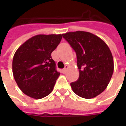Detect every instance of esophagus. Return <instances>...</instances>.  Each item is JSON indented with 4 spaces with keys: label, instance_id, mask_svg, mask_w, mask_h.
<instances>
[{
    "label": "esophagus",
    "instance_id": "esophagus-1",
    "mask_svg": "<svg viewBox=\"0 0 126 126\" xmlns=\"http://www.w3.org/2000/svg\"><path fill=\"white\" fill-rule=\"evenodd\" d=\"M69 65H65V68H64V69H63V73H66V71H67V69H69Z\"/></svg>",
    "mask_w": 126,
    "mask_h": 126
}]
</instances>
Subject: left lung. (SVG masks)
Returning <instances> with one entry per match:
<instances>
[{"label":"left lung","instance_id":"1","mask_svg":"<svg viewBox=\"0 0 126 126\" xmlns=\"http://www.w3.org/2000/svg\"><path fill=\"white\" fill-rule=\"evenodd\" d=\"M63 37L77 53L79 78L71 84L77 95L92 99L101 94L110 82L114 71V60L107 44L91 32H69Z\"/></svg>","mask_w":126,"mask_h":126}]
</instances>
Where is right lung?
I'll use <instances>...</instances> for the list:
<instances>
[{"mask_svg":"<svg viewBox=\"0 0 126 126\" xmlns=\"http://www.w3.org/2000/svg\"><path fill=\"white\" fill-rule=\"evenodd\" d=\"M62 34H38L21 45L12 61V72L17 86L29 97L40 99L53 90L60 75L51 53Z\"/></svg>","mask_w":126,"mask_h":126,"instance_id":"right-lung-1","label":"right lung"}]
</instances>
